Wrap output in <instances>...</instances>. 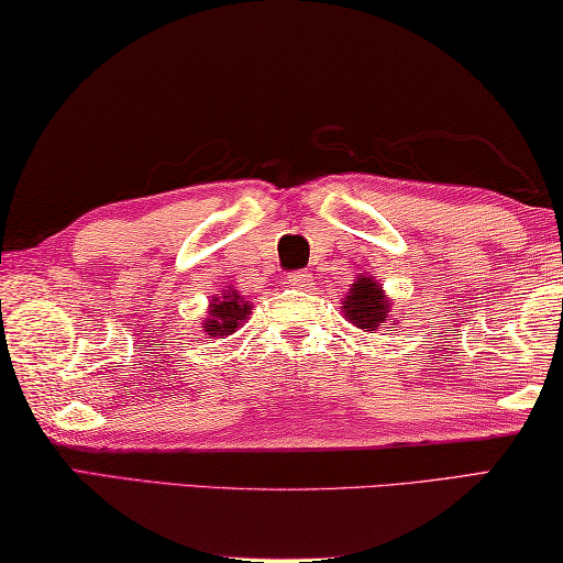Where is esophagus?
I'll return each mask as SVG.
<instances>
[{"label": "esophagus", "mask_w": 563, "mask_h": 563, "mask_svg": "<svg viewBox=\"0 0 563 563\" xmlns=\"http://www.w3.org/2000/svg\"><path fill=\"white\" fill-rule=\"evenodd\" d=\"M287 284H291V287H299V289H307V287H311V274H307V272H291L287 276Z\"/></svg>", "instance_id": "obj_1"}]
</instances>
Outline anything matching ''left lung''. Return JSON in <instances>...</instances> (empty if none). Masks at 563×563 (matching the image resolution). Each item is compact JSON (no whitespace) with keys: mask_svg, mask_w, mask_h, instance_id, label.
Masks as SVG:
<instances>
[{"mask_svg":"<svg viewBox=\"0 0 563 563\" xmlns=\"http://www.w3.org/2000/svg\"><path fill=\"white\" fill-rule=\"evenodd\" d=\"M342 303L349 324L364 329L368 334H376L379 329H396V321H391V301L382 284L374 282L372 276H356Z\"/></svg>","mask_w":563,"mask_h":563,"instance_id":"left-lung-1","label":"left lung"}]
</instances>
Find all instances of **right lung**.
I'll list each match as a JSON object with an SVG mask.
<instances>
[{
  "mask_svg": "<svg viewBox=\"0 0 563 563\" xmlns=\"http://www.w3.org/2000/svg\"><path fill=\"white\" fill-rule=\"evenodd\" d=\"M252 303L239 297L236 289H227L224 297H214L209 301V317L201 331H207V339H224L244 324Z\"/></svg>",
  "mask_w": 563,
  "mask_h": 563,
  "instance_id": "add662e5",
  "label": "right lung"
}]
</instances>
